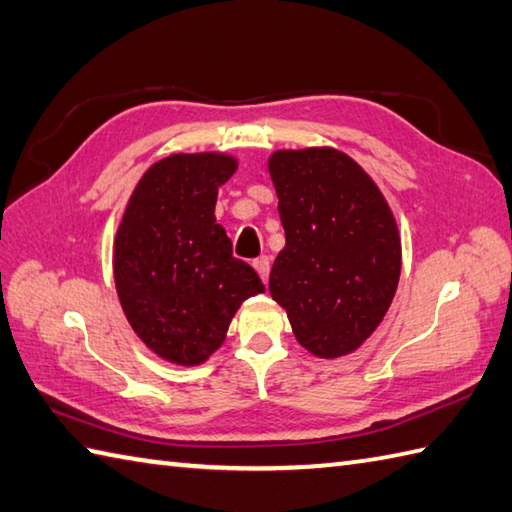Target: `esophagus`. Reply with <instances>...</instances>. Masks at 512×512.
<instances>
[{
    "mask_svg": "<svg viewBox=\"0 0 512 512\" xmlns=\"http://www.w3.org/2000/svg\"><path fill=\"white\" fill-rule=\"evenodd\" d=\"M254 269L258 271V276L263 278V283L267 285V280H269V269H271V260H269V256H258V258L254 260Z\"/></svg>",
    "mask_w": 512,
    "mask_h": 512,
    "instance_id": "obj_1",
    "label": "esophagus"
}]
</instances>
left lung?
I'll list each match as a JSON object with an SVG mask.
<instances>
[{
  "label": "left lung",
  "instance_id": "obj_1",
  "mask_svg": "<svg viewBox=\"0 0 512 512\" xmlns=\"http://www.w3.org/2000/svg\"><path fill=\"white\" fill-rule=\"evenodd\" d=\"M267 170L285 227L269 294L309 353L349 356L380 327L400 283L395 216L362 165L336 148L276 150Z\"/></svg>",
  "mask_w": 512,
  "mask_h": 512
}]
</instances>
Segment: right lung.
<instances>
[{
	"instance_id": "obj_1",
	"label": "right lung",
	"mask_w": 512,
	"mask_h": 512,
	"mask_svg": "<svg viewBox=\"0 0 512 512\" xmlns=\"http://www.w3.org/2000/svg\"><path fill=\"white\" fill-rule=\"evenodd\" d=\"M236 170L227 152L165 156L139 179L114 236L123 314L145 347L179 367L210 360L243 302L265 291L214 216L218 187Z\"/></svg>"
}]
</instances>
